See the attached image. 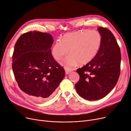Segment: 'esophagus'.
<instances>
[{
    "label": "esophagus",
    "instance_id": "34e87169",
    "mask_svg": "<svg viewBox=\"0 0 131 131\" xmlns=\"http://www.w3.org/2000/svg\"><path fill=\"white\" fill-rule=\"evenodd\" d=\"M65 73L66 74H69L71 72V71L70 70L67 69V68H65Z\"/></svg>",
    "mask_w": 131,
    "mask_h": 131
}]
</instances>
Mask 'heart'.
Instances as JSON below:
<instances>
[{"instance_id":"heart-1","label":"heart","mask_w":131,"mask_h":131,"mask_svg":"<svg viewBox=\"0 0 131 131\" xmlns=\"http://www.w3.org/2000/svg\"><path fill=\"white\" fill-rule=\"evenodd\" d=\"M102 36L97 30L83 29L67 34L61 41L57 40L52 50L53 58L57 61L63 58L68 52L64 64L67 69L79 62L83 65L92 61L97 54L102 44Z\"/></svg>"}]
</instances>
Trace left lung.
Segmentation results:
<instances>
[{"label":"left lung","mask_w":131,"mask_h":131,"mask_svg":"<svg viewBox=\"0 0 131 131\" xmlns=\"http://www.w3.org/2000/svg\"><path fill=\"white\" fill-rule=\"evenodd\" d=\"M102 44L97 54L77 71L80 76L75 87L82 98L96 101L104 97L115 87L121 73V53L116 39L106 28L100 27Z\"/></svg>","instance_id":"1"}]
</instances>
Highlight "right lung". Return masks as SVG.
Returning <instances> with one entry per match:
<instances>
[{"instance_id": "add662e5", "label": "right lung", "mask_w": 131, "mask_h": 131, "mask_svg": "<svg viewBox=\"0 0 131 131\" xmlns=\"http://www.w3.org/2000/svg\"><path fill=\"white\" fill-rule=\"evenodd\" d=\"M49 34L37 31L22 34L17 40L12 56V69L20 89L34 100L51 97L65 75L63 67L53 58Z\"/></svg>"}]
</instances>
